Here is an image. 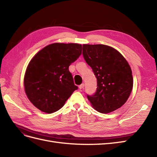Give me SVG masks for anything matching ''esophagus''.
Here are the masks:
<instances>
[{
    "label": "esophagus",
    "instance_id": "obj_1",
    "mask_svg": "<svg viewBox=\"0 0 157 157\" xmlns=\"http://www.w3.org/2000/svg\"><path fill=\"white\" fill-rule=\"evenodd\" d=\"M84 87V83L81 84H80V86H79V88H80V89H83Z\"/></svg>",
    "mask_w": 157,
    "mask_h": 157
}]
</instances>
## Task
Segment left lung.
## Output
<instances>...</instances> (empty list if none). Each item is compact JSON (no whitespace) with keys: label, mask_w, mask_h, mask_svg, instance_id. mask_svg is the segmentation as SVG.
Returning a JSON list of instances; mask_svg holds the SVG:
<instances>
[{"label":"left lung","mask_w":157,"mask_h":157,"mask_svg":"<svg viewBox=\"0 0 157 157\" xmlns=\"http://www.w3.org/2000/svg\"><path fill=\"white\" fill-rule=\"evenodd\" d=\"M82 54L97 78L96 92L92 96L87 95L92 107L101 113L121 107L133 88L128 61L119 52L104 44H83Z\"/></svg>","instance_id":"left-lung-1"}]
</instances>
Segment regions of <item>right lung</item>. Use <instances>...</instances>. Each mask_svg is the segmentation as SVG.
Wrapping results in <instances>:
<instances>
[{
	"label": "right lung",
	"mask_w": 157,
	"mask_h": 157,
	"mask_svg": "<svg viewBox=\"0 0 157 157\" xmlns=\"http://www.w3.org/2000/svg\"><path fill=\"white\" fill-rule=\"evenodd\" d=\"M81 52V44L54 43L33 57L24 77L25 92L33 105L46 113H54L64 105L78 89L69 67Z\"/></svg>",
	"instance_id": "right-lung-1"
}]
</instances>
